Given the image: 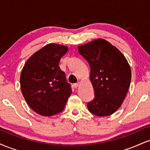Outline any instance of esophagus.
Segmentation results:
<instances>
[{
    "label": "esophagus",
    "instance_id": "34e87169",
    "mask_svg": "<svg viewBox=\"0 0 150 150\" xmlns=\"http://www.w3.org/2000/svg\"><path fill=\"white\" fill-rule=\"evenodd\" d=\"M80 82H77V83L74 84V86H75V87H77L78 86H80Z\"/></svg>",
    "mask_w": 150,
    "mask_h": 150
}]
</instances>
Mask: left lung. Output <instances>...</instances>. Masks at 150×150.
I'll list each match as a JSON object with an SVG mask.
<instances>
[{"mask_svg": "<svg viewBox=\"0 0 150 150\" xmlns=\"http://www.w3.org/2000/svg\"><path fill=\"white\" fill-rule=\"evenodd\" d=\"M77 49L89 64V80L95 94L87 103L88 110L98 116L113 114L121 106L130 85L128 61L116 46L101 38L78 46Z\"/></svg>", "mask_w": 150, "mask_h": 150, "instance_id": "8db88e82", "label": "left lung"}]
</instances>
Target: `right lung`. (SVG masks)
<instances>
[{"label": "right lung", "instance_id": "right-lung-1", "mask_svg": "<svg viewBox=\"0 0 150 150\" xmlns=\"http://www.w3.org/2000/svg\"><path fill=\"white\" fill-rule=\"evenodd\" d=\"M68 47L49 44L36 51L25 63L20 88L26 102L34 112L51 116L61 112L72 90L59 67Z\"/></svg>", "mask_w": 150, "mask_h": 150}]
</instances>
